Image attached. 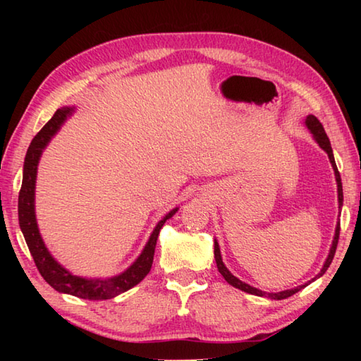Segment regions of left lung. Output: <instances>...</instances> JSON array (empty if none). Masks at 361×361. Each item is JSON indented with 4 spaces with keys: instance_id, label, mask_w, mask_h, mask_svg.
Returning a JSON list of instances; mask_svg holds the SVG:
<instances>
[{
    "instance_id": "1",
    "label": "left lung",
    "mask_w": 361,
    "mask_h": 361,
    "mask_svg": "<svg viewBox=\"0 0 361 361\" xmlns=\"http://www.w3.org/2000/svg\"><path fill=\"white\" fill-rule=\"evenodd\" d=\"M305 126L309 127V130H310V132L313 133V136H315L317 142L319 144V147L327 152L329 159H331L332 167H334V171H335L336 185H338V203H340V208H341V206H343V186H341V176H340L338 169H336V164H335V158H334V152H332V147H331V141H329V137H327V135H326V132H324V127H323V124H321V122L318 121V118L313 116V114H309L307 119H305ZM338 239H340V224L336 225V229H335V237H334V242H332L331 252H329V256H327V259H326V264H324V267H323V270L319 271V274H318V276H323V274L326 273L327 268H329V265L332 264V259H334V256H335V251H336V245H338ZM214 257H216V262H217V268H219L220 274L224 276L225 281L229 283V286H233V287L239 288V290H242V291H247V293H251V295L267 296V298H271V299H286V298H288V296H291V295L298 293V291L301 290L302 287H305V286H299V287H296V288L279 291V293H265V291H262V290H257V288H255V287L248 286V283L242 282L240 279H237L234 274L229 273V270H228V268H226V267H225V264H224V260H221V256H220V248H219V243H217V242H214Z\"/></svg>"
}]
</instances>
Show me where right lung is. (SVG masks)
Masks as SVG:
<instances>
[{"label": "right lung", "instance_id": "add662e5", "mask_svg": "<svg viewBox=\"0 0 361 361\" xmlns=\"http://www.w3.org/2000/svg\"><path fill=\"white\" fill-rule=\"evenodd\" d=\"M71 113L73 109H70V106H63V109L57 110L54 113V116L43 126L40 132L34 136L32 142L29 145L25 158L23 183L18 194V220L23 235H25L27 248L34 257V262L38 268V271H40L43 279L48 282L52 288L62 291V293L90 299V301H102V299H110L118 296L119 293H124V291L135 287L136 283H140L145 276H147L153 264V255H155L159 229L163 228L166 220L171 219L178 209L175 208L159 221L157 228L153 229L150 239L147 245H145L144 251L141 252V256L136 259V262L130 267L127 271L116 276V278L85 279L71 274L70 271H66L62 265H59L49 255V251L46 250L40 233H38L34 212V190L37 166L42 152Z\"/></svg>", "mask_w": 361, "mask_h": 361}]
</instances>
